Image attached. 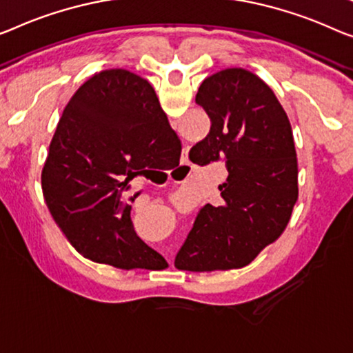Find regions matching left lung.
I'll return each mask as SVG.
<instances>
[{"label": "left lung", "mask_w": 353, "mask_h": 353, "mask_svg": "<svg viewBox=\"0 0 353 353\" xmlns=\"http://www.w3.org/2000/svg\"><path fill=\"white\" fill-rule=\"evenodd\" d=\"M199 106L210 119L206 138L192 147L196 165L225 160L222 206L206 204L179 250L183 271L244 268L283 233L298 199L292 125L274 92L254 72L228 68L204 79Z\"/></svg>", "instance_id": "obj_1"}]
</instances>
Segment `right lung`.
<instances>
[{
  "mask_svg": "<svg viewBox=\"0 0 353 353\" xmlns=\"http://www.w3.org/2000/svg\"><path fill=\"white\" fill-rule=\"evenodd\" d=\"M181 149L145 79L106 70L79 87L41 174L47 208L79 254L120 270L168 266L136 236L123 192L134 177L179 165Z\"/></svg>",
  "mask_w": 353,
  "mask_h": 353,
  "instance_id": "right-lung-1",
  "label": "right lung"
}]
</instances>
